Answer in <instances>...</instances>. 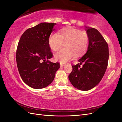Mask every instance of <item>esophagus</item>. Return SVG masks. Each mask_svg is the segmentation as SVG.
<instances>
[{"instance_id":"34e87169","label":"esophagus","mask_w":122,"mask_h":122,"mask_svg":"<svg viewBox=\"0 0 122 122\" xmlns=\"http://www.w3.org/2000/svg\"><path fill=\"white\" fill-rule=\"evenodd\" d=\"M65 65V64H63V63H61V67H63V66H64Z\"/></svg>"}]
</instances>
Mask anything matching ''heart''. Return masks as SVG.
<instances>
[{"mask_svg": "<svg viewBox=\"0 0 122 122\" xmlns=\"http://www.w3.org/2000/svg\"><path fill=\"white\" fill-rule=\"evenodd\" d=\"M89 43L88 34L85 31L72 27L62 29L59 33H53L48 39L51 49L56 51L60 49L65 44L66 48L54 54L56 60L65 63L77 56L83 53L87 49Z\"/></svg>", "mask_w": 122, "mask_h": 122, "instance_id": "b5f03b06", "label": "heart"}]
</instances>
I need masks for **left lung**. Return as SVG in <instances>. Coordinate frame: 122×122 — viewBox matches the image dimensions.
I'll list each match as a JSON object with an SVG mask.
<instances>
[{"instance_id":"left-lung-1","label":"left lung","mask_w":122,"mask_h":122,"mask_svg":"<svg viewBox=\"0 0 122 122\" xmlns=\"http://www.w3.org/2000/svg\"><path fill=\"white\" fill-rule=\"evenodd\" d=\"M86 31L89 37L87 52L78 60L79 64L72 65L68 76L75 88L83 91L90 90L100 82L107 68L109 55L108 44L101 33L92 28H88Z\"/></svg>"}]
</instances>
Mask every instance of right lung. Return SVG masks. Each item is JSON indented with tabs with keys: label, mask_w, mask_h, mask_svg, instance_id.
<instances>
[{
	"label": "right lung",
	"mask_w": 122,
	"mask_h": 122,
	"mask_svg": "<svg viewBox=\"0 0 122 122\" xmlns=\"http://www.w3.org/2000/svg\"><path fill=\"white\" fill-rule=\"evenodd\" d=\"M55 23H41L27 29L21 36L16 51L18 69L22 80L34 89L52 83L60 63L48 60L53 54L48 39Z\"/></svg>",
	"instance_id": "right-lung-1"
}]
</instances>
